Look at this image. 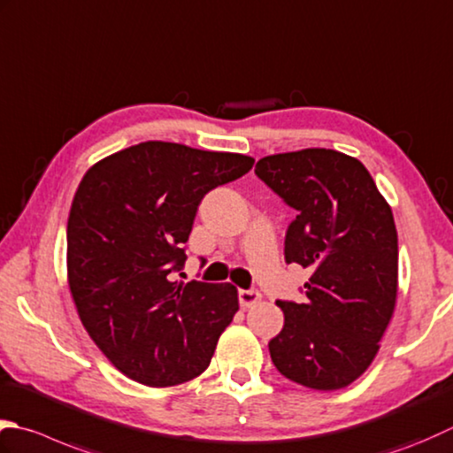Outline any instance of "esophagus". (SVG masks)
I'll use <instances>...</instances> for the list:
<instances>
[{"mask_svg": "<svg viewBox=\"0 0 453 453\" xmlns=\"http://www.w3.org/2000/svg\"><path fill=\"white\" fill-rule=\"evenodd\" d=\"M261 303V292L259 290H239V304L243 308H251L255 304Z\"/></svg>", "mask_w": 453, "mask_h": 453, "instance_id": "1", "label": "esophagus"}]
</instances>
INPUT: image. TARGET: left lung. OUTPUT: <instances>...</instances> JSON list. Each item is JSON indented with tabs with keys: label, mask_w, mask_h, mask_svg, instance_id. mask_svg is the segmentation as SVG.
Returning a JSON list of instances; mask_svg holds the SVG:
<instances>
[{
	"label": "left lung",
	"mask_w": 453,
	"mask_h": 453,
	"mask_svg": "<svg viewBox=\"0 0 453 453\" xmlns=\"http://www.w3.org/2000/svg\"><path fill=\"white\" fill-rule=\"evenodd\" d=\"M261 180L298 211L285 259L310 271L303 304L282 303L269 342L280 375L314 391H340L373 363L396 306L398 239L393 210L356 157L300 149L263 157Z\"/></svg>",
	"instance_id": "8db88e82"
}]
</instances>
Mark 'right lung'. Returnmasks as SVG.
Here are the masks:
<instances>
[{
  "instance_id": "obj_1",
  "label": "right lung",
  "mask_w": 453,
  "mask_h": 453,
  "mask_svg": "<svg viewBox=\"0 0 453 453\" xmlns=\"http://www.w3.org/2000/svg\"><path fill=\"white\" fill-rule=\"evenodd\" d=\"M253 157L145 141L88 168L66 227L80 322L111 365L147 387L202 375L239 310L232 282H179L200 200Z\"/></svg>"
}]
</instances>
